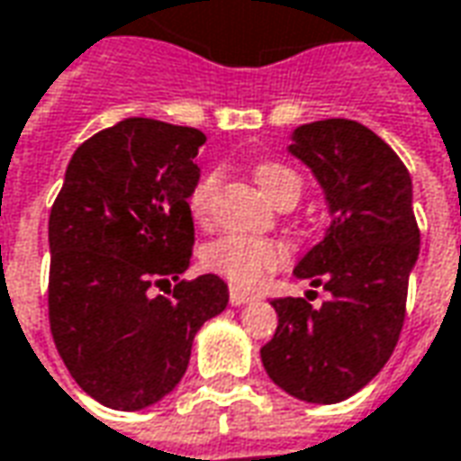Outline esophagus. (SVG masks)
<instances>
[{"label": "esophagus", "mask_w": 461, "mask_h": 461, "mask_svg": "<svg viewBox=\"0 0 461 461\" xmlns=\"http://www.w3.org/2000/svg\"><path fill=\"white\" fill-rule=\"evenodd\" d=\"M252 300H255V295H249V293H242V290H237V287H231L230 290V303L234 308H242V305L252 303Z\"/></svg>", "instance_id": "obj_1"}]
</instances>
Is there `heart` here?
<instances>
[{
  "label": "heart",
  "mask_w": 461,
  "mask_h": 461,
  "mask_svg": "<svg viewBox=\"0 0 461 461\" xmlns=\"http://www.w3.org/2000/svg\"><path fill=\"white\" fill-rule=\"evenodd\" d=\"M217 168L206 171L204 176L191 186L189 191V209L196 219H204L212 204V196L219 184ZM255 176L259 186L267 191L272 202L283 209H290L300 202L303 196V176L295 168L280 164V161H262L255 168ZM204 267L227 277L237 287H255L259 285L267 272L277 270L285 262V247L267 237H252L242 231H227L217 237L214 242L204 247Z\"/></svg>",
  "instance_id": "heart-1"
}]
</instances>
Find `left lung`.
<instances>
[{
  "mask_svg": "<svg viewBox=\"0 0 461 461\" xmlns=\"http://www.w3.org/2000/svg\"><path fill=\"white\" fill-rule=\"evenodd\" d=\"M290 153L315 174L333 217L295 267L328 300H272L280 322L259 356L290 396L338 403L386 366L402 336L419 257L411 176L386 140L348 118L300 125Z\"/></svg>",
  "mask_w": 461,
  "mask_h": 461,
  "instance_id": "1",
  "label": "left lung"
}]
</instances>
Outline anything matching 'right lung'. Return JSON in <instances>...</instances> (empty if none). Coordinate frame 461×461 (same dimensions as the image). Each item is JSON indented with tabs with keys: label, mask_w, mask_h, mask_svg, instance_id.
I'll list each match as a JSON object with an SVG mask.
<instances>
[{
	"label": "right lung",
	"mask_w": 461,
	"mask_h": 461,
	"mask_svg": "<svg viewBox=\"0 0 461 461\" xmlns=\"http://www.w3.org/2000/svg\"><path fill=\"white\" fill-rule=\"evenodd\" d=\"M204 140L196 128L125 118L77 146L50 212V330L77 386L118 411L171 393L196 330L230 303L217 275L178 280ZM171 279L168 296L152 295Z\"/></svg>",
	"instance_id": "add662e5"
}]
</instances>
